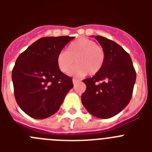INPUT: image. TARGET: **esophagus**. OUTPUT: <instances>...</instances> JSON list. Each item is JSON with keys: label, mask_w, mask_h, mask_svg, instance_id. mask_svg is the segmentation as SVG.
<instances>
[{"label": "esophagus", "mask_w": 152, "mask_h": 152, "mask_svg": "<svg viewBox=\"0 0 152 152\" xmlns=\"http://www.w3.org/2000/svg\"><path fill=\"white\" fill-rule=\"evenodd\" d=\"M72 80H73V84H76L77 82H78V80H77V79H75V78H74Z\"/></svg>", "instance_id": "34e87169"}]
</instances>
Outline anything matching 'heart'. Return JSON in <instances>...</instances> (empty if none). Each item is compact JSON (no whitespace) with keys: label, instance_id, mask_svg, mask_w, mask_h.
<instances>
[{"label":"heart","instance_id":"heart-1","mask_svg":"<svg viewBox=\"0 0 152 152\" xmlns=\"http://www.w3.org/2000/svg\"><path fill=\"white\" fill-rule=\"evenodd\" d=\"M82 77L88 73L94 75L100 72L105 61V52L96 42L88 38H79L69 44L67 51H61L57 56V64L62 73Z\"/></svg>","mask_w":152,"mask_h":152}]
</instances>
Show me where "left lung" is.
Instances as JSON below:
<instances>
[{"instance_id": "1", "label": "left lung", "mask_w": 152, "mask_h": 152, "mask_svg": "<svg viewBox=\"0 0 152 152\" xmlns=\"http://www.w3.org/2000/svg\"><path fill=\"white\" fill-rule=\"evenodd\" d=\"M105 52V61L100 72L83 80L86 91L81 102L93 116L109 119L128 105L133 92L136 72L128 52L116 42L96 36Z\"/></svg>"}]
</instances>
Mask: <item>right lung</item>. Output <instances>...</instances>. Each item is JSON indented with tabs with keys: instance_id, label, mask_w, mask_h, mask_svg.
<instances>
[{
	"instance_id": "obj_1",
	"label": "right lung",
	"mask_w": 152,
	"mask_h": 152,
	"mask_svg": "<svg viewBox=\"0 0 152 152\" xmlns=\"http://www.w3.org/2000/svg\"><path fill=\"white\" fill-rule=\"evenodd\" d=\"M74 38L42 37L17 58L12 71L14 96L30 117L45 119L56 113L73 88L72 77L58 67L57 56Z\"/></svg>"
}]
</instances>
